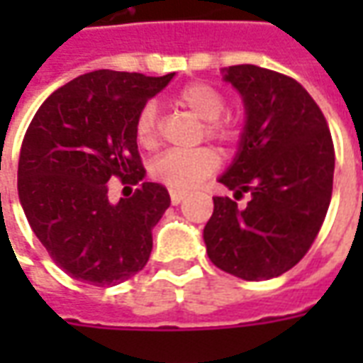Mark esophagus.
Returning a JSON list of instances; mask_svg holds the SVG:
<instances>
[{"instance_id":"esophagus-1","label":"esophagus","mask_w":363,"mask_h":363,"mask_svg":"<svg viewBox=\"0 0 363 363\" xmlns=\"http://www.w3.org/2000/svg\"><path fill=\"white\" fill-rule=\"evenodd\" d=\"M186 196V192H179V190H171V204L177 206L181 204L182 200Z\"/></svg>"}]
</instances>
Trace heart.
<instances>
[{
	"label": "heart",
	"mask_w": 363,
	"mask_h": 363,
	"mask_svg": "<svg viewBox=\"0 0 363 363\" xmlns=\"http://www.w3.org/2000/svg\"><path fill=\"white\" fill-rule=\"evenodd\" d=\"M174 103L204 120L202 135L208 140L233 145L241 135V126L235 118L223 116L225 95L212 83L194 82L177 91ZM161 135V120L157 106L153 103L143 104L135 116V138L143 147H155ZM220 167V155L212 147H196L190 151H167L151 163V177L171 190H190L213 174Z\"/></svg>",
	"instance_id": "obj_1"
}]
</instances>
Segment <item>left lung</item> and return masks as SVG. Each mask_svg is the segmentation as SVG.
<instances>
[{
	"mask_svg": "<svg viewBox=\"0 0 363 363\" xmlns=\"http://www.w3.org/2000/svg\"><path fill=\"white\" fill-rule=\"evenodd\" d=\"M223 74L243 96L247 120L220 182L237 200L251 196L245 208L213 198L206 251L223 272L270 280L296 267L319 233L333 196L335 145L319 104L296 79L251 64Z\"/></svg>",
	"mask_w": 363,
	"mask_h": 363,
	"instance_id": "left-lung-1",
	"label": "left lung"
}]
</instances>
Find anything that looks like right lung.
<instances>
[{
	"label": "right lung",
	"instance_id": "add662e5",
	"mask_svg": "<svg viewBox=\"0 0 363 363\" xmlns=\"http://www.w3.org/2000/svg\"><path fill=\"white\" fill-rule=\"evenodd\" d=\"M174 74L96 69L54 91L23 138L19 200L52 260L75 280L116 286L150 260L151 229L171 204L159 182H142L118 204L108 181L138 184L135 116Z\"/></svg>",
	"mask_w": 363,
	"mask_h": 363
}]
</instances>
